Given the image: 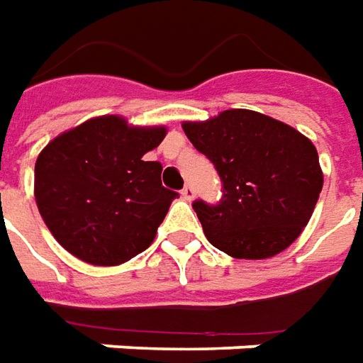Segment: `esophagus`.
Wrapping results in <instances>:
<instances>
[{
  "instance_id": "obj_1",
  "label": "esophagus",
  "mask_w": 363,
  "mask_h": 363,
  "mask_svg": "<svg viewBox=\"0 0 363 363\" xmlns=\"http://www.w3.org/2000/svg\"><path fill=\"white\" fill-rule=\"evenodd\" d=\"M182 197L185 201H193L195 199V189H193L191 185H185L184 189H182Z\"/></svg>"
}]
</instances>
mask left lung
I'll list each match as a JSON object with an SVG mask.
<instances>
[{
  "mask_svg": "<svg viewBox=\"0 0 363 363\" xmlns=\"http://www.w3.org/2000/svg\"><path fill=\"white\" fill-rule=\"evenodd\" d=\"M184 131L222 182L218 203L193 201L208 242L236 259H267L286 250L309 222L321 193L313 143L251 110L187 121Z\"/></svg>",
  "mask_w": 363,
  "mask_h": 363,
  "instance_id": "8db88e82",
  "label": "left lung"
}]
</instances>
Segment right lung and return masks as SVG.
Wrapping results in <instances>:
<instances>
[{
  "label": "right lung",
  "mask_w": 363,
  "mask_h": 363,
  "mask_svg": "<svg viewBox=\"0 0 363 363\" xmlns=\"http://www.w3.org/2000/svg\"><path fill=\"white\" fill-rule=\"evenodd\" d=\"M164 127H129L118 116L55 137L34 166V197L50 232L91 265H120L149 247L178 193L160 182L162 164L143 155Z\"/></svg>",
  "instance_id": "1"
}]
</instances>
